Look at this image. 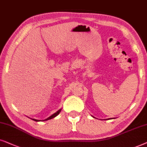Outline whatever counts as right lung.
Instances as JSON below:
<instances>
[{
	"instance_id": "add662e5",
	"label": "right lung",
	"mask_w": 147,
	"mask_h": 147,
	"mask_svg": "<svg viewBox=\"0 0 147 147\" xmlns=\"http://www.w3.org/2000/svg\"><path fill=\"white\" fill-rule=\"evenodd\" d=\"M60 111H61V109H60V110H58V111H57V112H56L55 113H54L53 115H52V116L49 117V118H48L47 119H46V120H43V121L48 120H50V119H52V118H54V117H56V116H58V115L59 114V113L60 112ZM32 120H34V121H36V122H39V121H40V120H35V119H32Z\"/></svg>"
}]
</instances>
